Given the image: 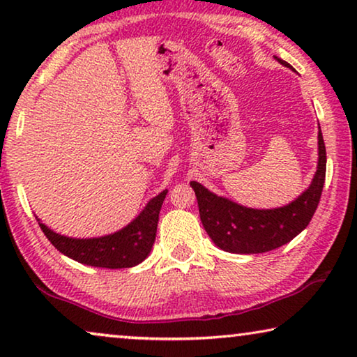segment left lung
<instances>
[{
	"label": "left lung",
	"mask_w": 357,
	"mask_h": 357,
	"mask_svg": "<svg viewBox=\"0 0 357 357\" xmlns=\"http://www.w3.org/2000/svg\"><path fill=\"white\" fill-rule=\"evenodd\" d=\"M282 66H291L280 58ZM320 128V127H319ZM317 170L307 190L290 204L275 209H252L217 196L198 182H190L198 199L204 230L220 250L236 255H257L287 245L311 222L322 195L327 154L322 132L319 130Z\"/></svg>",
	"instance_id": "8db88e82"
}]
</instances>
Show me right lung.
<instances>
[{"instance_id": "right-lung-1", "label": "right lung", "mask_w": 357, "mask_h": 357, "mask_svg": "<svg viewBox=\"0 0 357 357\" xmlns=\"http://www.w3.org/2000/svg\"><path fill=\"white\" fill-rule=\"evenodd\" d=\"M166 195L167 190H164L149 199L142 213L123 229L98 238H72L59 235L41 224L40 219L37 220L51 245L70 259L93 267L127 268L140 264L151 251L156 240L159 211Z\"/></svg>"}]
</instances>
